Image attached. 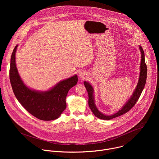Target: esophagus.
<instances>
[{"label": "esophagus", "instance_id": "obj_1", "mask_svg": "<svg viewBox=\"0 0 159 159\" xmlns=\"http://www.w3.org/2000/svg\"><path fill=\"white\" fill-rule=\"evenodd\" d=\"M86 74L84 72H81L80 74H79V77L81 79H85V77H86Z\"/></svg>", "mask_w": 159, "mask_h": 159}]
</instances>
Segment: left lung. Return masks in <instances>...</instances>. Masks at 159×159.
I'll list each match as a JSON object with an SVG mask.
<instances>
[{
  "mask_svg": "<svg viewBox=\"0 0 159 159\" xmlns=\"http://www.w3.org/2000/svg\"><path fill=\"white\" fill-rule=\"evenodd\" d=\"M140 50L142 53V59H141V64H140V74L139 77V80L136 88L134 92L131 96V98L129 99V100L127 102V103L123 107V108L120 110L118 112L115 113V115L112 116H106L103 115L102 113L100 112L98 109L96 108L95 104H94V100L93 97V88L90 85L88 82H84V85L87 90L88 95H89V106L90 109H91L92 112L94 113V115L98 117L99 119L104 120H109L111 119H113L115 118H116L118 116H121L126 112H128L136 104L139 100V98L140 97V95L143 91L144 89L146 80H147V66L145 63V54L143 50L142 47L140 46Z\"/></svg>",
  "mask_w": 159,
  "mask_h": 159,
  "instance_id": "8db88e82",
  "label": "left lung"
}]
</instances>
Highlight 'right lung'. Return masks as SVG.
<instances>
[{
    "label": "right lung",
    "mask_w": 159,
    "mask_h": 159,
    "mask_svg": "<svg viewBox=\"0 0 159 159\" xmlns=\"http://www.w3.org/2000/svg\"><path fill=\"white\" fill-rule=\"evenodd\" d=\"M15 47L11 58L9 78L14 94L18 101L30 113L39 120L50 121L57 119L65 109V99L69 90L77 84L74 75L63 80L48 91L36 92L27 87L21 80L16 65Z\"/></svg>",
    "instance_id": "1"
}]
</instances>
